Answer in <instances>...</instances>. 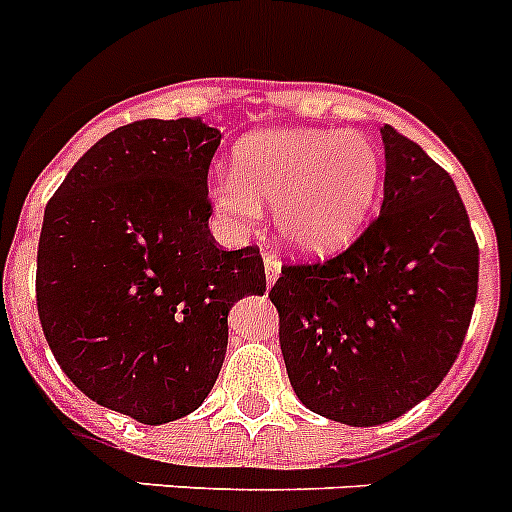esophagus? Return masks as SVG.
Here are the masks:
<instances>
[{
    "mask_svg": "<svg viewBox=\"0 0 512 512\" xmlns=\"http://www.w3.org/2000/svg\"><path fill=\"white\" fill-rule=\"evenodd\" d=\"M264 269H266V285L272 287L277 277L282 274V261L277 259V253H264Z\"/></svg>",
    "mask_w": 512,
    "mask_h": 512,
    "instance_id": "esophagus-1",
    "label": "esophagus"
}]
</instances>
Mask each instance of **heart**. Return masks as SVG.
<instances>
[{
	"mask_svg": "<svg viewBox=\"0 0 512 512\" xmlns=\"http://www.w3.org/2000/svg\"><path fill=\"white\" fill-rule=\"evenodd\" d=\"M381 186V150L355 131L279 129L235 147L233 173L209 181V202L233 233L248 235L274 202L285 243L305 253L339 251L360 233Z\"/></svg>",
	"mask_w": 512,
	"mask_h": 512,
	"instance_id": "1",
	"label": "heart"
}]
</instances>
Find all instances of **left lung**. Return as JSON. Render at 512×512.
Returning a JSON list of instances; mask_svg holds the SVG:
<instances>
[{
  "instance_id": "8db88e82",
  "label": "left lung",
  "mask_w": 512,
  "mask_h": 512,
  "mask_svg": "<svg viewBox=\"0 0 512 512\" xmlns=\"http://www.w3.org/2000/svg\"><path fill=\"white\" fill-rule=\"evenodd\" d=\"M381 137V214L331 259L282 266L269 290L298 399L352 427L391 422L443 383L479 287L453 178L388 124Z\"/></svg>"
}]
</instances>
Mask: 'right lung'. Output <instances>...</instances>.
<instances>
[{
  "label": "right lung",
  "instance_id": "add662e5",
  "mask_svg": "<svg viewBox=\"0 0 512 512\" xmlns=\"http://www.w3.org/2000/svg\"><path fill=\"white\" fill-rule=\"evenodd\" d=\"M220 131L202 119L119 126L46 204L36 300L46 342L87 399L142 425L202 406L227 313L264 295L259 246L222 251L207 176Z\"/></svg>",
  "mask_w": 512,
  "mask_h": 512
}]
</instances>
